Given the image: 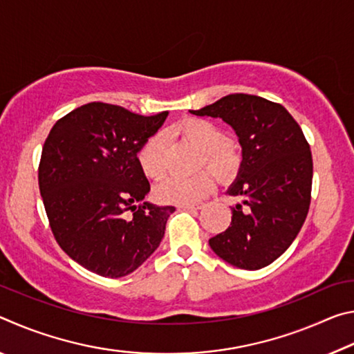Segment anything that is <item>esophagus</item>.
Listing matches in <instances>:
<instances>
[{
  "label": "esophagus",
  "instance_id": "esophagus-1",
  "mask_svg": "<svg viewBox=\"0 0 354 354\" xmlns=\"http://www.w3.org/2000/svg\"><path fill=\"white\" fill-rule=\"evenodd\" d=\"M179 209H184V211H198V209L203 207V205H181L178 206Z\"/></svg>",
  "mask_w": 354,
  "mask_h": 354
}]
</instances>
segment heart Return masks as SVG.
Listing matches in <instances>:
<instances>
[{"mask_svg":"<svg viewBox=\"0 0 354 354\" xmlns=\"http://www.w3.org/2000/svg\"><path fill=\"white\" fill-rule=\"evenodd\" d=\"M179 133L185 139L201 149L200 165L207 164L218 176L226 178L232 175L239 167V153L230 140L225 139V133L211 120L190 118L179 124ZM143 175L149 179H158L167 169L164 134L156 133L143 142L137 153ZM215 179L209 170H200L194 175L171 173L158 184L154 194L156 198L165 205H194L200 201L214 189Z\"/></svg>","mask_w":354,"mask_h":354,"instance_id":"1","label":"heart"}]
</instances>
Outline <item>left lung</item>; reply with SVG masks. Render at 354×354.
<instances>
[{"label":"left lung","instance_id":"obj_1","mask_svg":"<svg viewBox=\"0 0 354 354\" xmlns=\"http://www.w3.org/2000/svg\"><path fill=\"white\" fill-rule=\"evenodd\" d=\"M190 113L221 118L242 147L241 170L227 190L242 203L231 207V225L209 245L231 266L259 270L290 247L306 220L313 190L309 143L284 106L256 95L232 93Z\"/></svg>","mask_w":354,"mask_h":354}]
</instances>
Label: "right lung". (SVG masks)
Segmentation results:
<instances>
[{
  "label": "right lung",
  "mask_w": 354,
  "mask_h": 354,
  "mask_svg": "<svg viewBox=\"0 0 354 354\" xmlns=\"http://www.w3.org/2000/svg\"><path fill=\"white\" fill-rule=\"evenodd\" d=\"M167 115L88 103L59 118L46 137L39 187L51 231L71 259L100 277H127L139 268L159 247L175 211L143 201L149 183L137 162L143 142Z\"/></svg>",
  "instance_id": "obj_1"
}]
</instances>
